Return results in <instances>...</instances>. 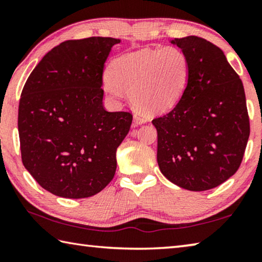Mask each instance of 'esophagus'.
I'll list each match as a JSON object with an SVG mask.
<instances>
[{"label":"esophagus","mask_w":262,"mask_h":262,"mask_svg":"<svg viewBox=\"0 0 262 262\" xmlns=\"http://www.w3.org/2000/svg\"><path fill=\"white\" fill-rule=\"evenodd\" d=\"M145 121H147V119L141 117V115H135L134 117V122H133V126L136 127L139 125H142V123H145Z\"/></svg>","instance_id":"obj_1"}]
</instances>
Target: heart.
I'll return each mask as SVG.
<instances>
[{
  "instance_id": "obj_1",
  "label": "heart",
  "mask_w": 262,
  "mask_h": 262,
  "mask_svg": "<svg viewBox=\"0 0 262 262\" xmlns=\"http://www.w3.org/2000/svg\"><path fill=\"white\" fill-rule=\"evenodd\" d=\"M188 77L189 62L180 48H143L111 62L106 86L113 96L128 92L142 112L162 113L179 103Z\"/></svg>"
}]
</instances>
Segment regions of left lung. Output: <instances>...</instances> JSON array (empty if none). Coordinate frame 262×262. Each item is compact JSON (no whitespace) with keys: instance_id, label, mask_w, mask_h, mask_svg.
Returning a JSON list of instances; mask_svg holds the SVG:
<instances>
[{"instance_id":"left-lung-1","label":"left lung","mask_w":262,"mask_h":262,"mask_svg":"<svg viewBox=\"0 0 262 262\" xmlns=\"http://www.w3.org/2000/svg\"><path fill=\"white\" fill-rule=\"evenodd\" d=\"M189 77L174 108L152 120L157 163L181 188L201 192L227 181L241 166L250 136L245 91L223 51L206 39L176 38Z\"/></svg>"}]
</instances>
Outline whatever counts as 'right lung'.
<instances>
[{
    "label": "right lung",
    "instance_id": "right-lung-1",
    "mask_svg": "<svg viewBox=\"0 0 262 262\" xmlns=\"http://www.w3.org/2000/svg\"><path fill=\"white\" fill-rule=\"evenodd\" d=\"M120 39L91 37L53 48L33 69L18 107L21 162L43 189L67 199L103 190L133 115L103 106V73Z\"/></svg>",
    "mask_w": 262,
    "mask_h": 262
}]
</instances>
